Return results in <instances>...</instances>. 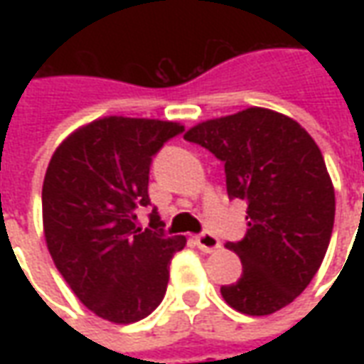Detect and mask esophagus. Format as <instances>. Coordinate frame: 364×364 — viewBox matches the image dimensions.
<instances>
[{"label": "esophagus", "instance_id": "obj_1", "mask_svg": "<svg viewBox=\"0 0 364 364\" xmlns=\"http://www.w3.org/2000/svg\"><path fill=\"white\" fill-rule=\"evenodd\" d=\"M197 245H198V250H203L205 253H213L220 247V240H218L216 236H213V234L205 232V234L197 236Z\"/></svg>", "mask_w": 364, "mask_h": 364}]
</instances>
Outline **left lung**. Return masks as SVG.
I'll return each instance as SVG.
<instances>
[{
  "label": "left lung",
  "mask_w": 364,
  "mask_h": 364,
  "mask_svg": "<svg viewBox=\"0 0 364 364\" xmlns=\"http://www.w3.org/2000/svg\"><path fill=\"white\" fill-rule=\"evenodd\" d=\"M185 140L224 164L230 198L247 203V234L226 247L244 273L222 298L247 316H269L310 284L328 252L336 191L318 144L287 114L250 107L198 122Z\"/></svg>",
  "instance_id": "1"
}]
</instances>
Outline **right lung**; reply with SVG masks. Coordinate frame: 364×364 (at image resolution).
I'll return each mask as SVG.
<instances>
[{"mask_svg":"<svg viewBox=\"0 0 364 364\" xmlns=\"http://www.w3.org/2000/svg\"><path fill=\"white\" fill-rule=\"evenodd\" d=\"M183 132L171 120L103 117L52 154L43 183V226L54 265L91 312L112 323L150 316L166 294L169 261L187 237L166 236L150 205L151 158Z\"/></svg>","mask_w":364,"mask_h":364,"instance_id":"add662e5","label":"right lung"}]
</instances>
